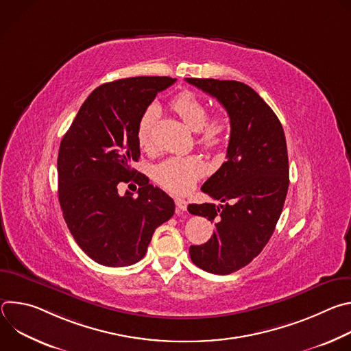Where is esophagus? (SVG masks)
<instances>
[{
  "label": "esophagus",
  "mask_w": 351,
  "mask_h": 351,
  "mask_svg": "<svg viewBox=\"0 0 351 351\" xmlns=\"http://www.w3.org/2000/svg\"><path fill=\"white\" fill-rule=\"evenodd\" d=\"M175 206H176L178 211H186L187 210V203H186V199H183V198H175Z\"/></svg>",
  "instance_id": "1"
}]
</instances>
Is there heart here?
I'll return each mask as SVG.
<instances>
[{"mask_svg":"<svg viewBox=\"0 0 351 351\" xmlns=\"http://www.w3.org/2000/svg\"><path fill=\"white\" fill-rule=\"evenodd\" d=\"M171 108L193 132H198V144L207 149H214L222 144L228 130V122L223 117L208 118L207 106L195 94L183 91L175 95ZM158 117V108L149 106L138 119L136 140L143 152L154 148L153 128ZM206 172V165L195 156L171 157L156 165L154 179L167 190L184 194L191 190L194 183Z\"/></svg>","mask_w":351,"mask_h":351,"instance_id":"obj_1","label":"heart"}]
</instances>
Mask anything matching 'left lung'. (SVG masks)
<instances>
[{"label": "left lung", "instance_id": "left-lung-1", "mask_svg": "<svg viewBox=\"0 0 351 351\" xmlns=\"http://www.w3.org/2000/svg\"><path fill=\"white\" fill-rule=\"evenodd\" d=\"M187 83L215 97L228 111L226 161L202 190L222 204H190L189 213L215 221L211 239L190 245L191 261L228 275L252 263L267 245L282 214L289 187L285 132L275 112L250 86L236 80Z\"/></svg>", "mask_w": 351, "mask_h": 351}]
</instances>
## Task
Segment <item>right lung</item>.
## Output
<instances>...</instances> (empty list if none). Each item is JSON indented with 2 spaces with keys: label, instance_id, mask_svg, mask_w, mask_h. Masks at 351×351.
Returning <instances> with one entry per match:
<instances>
[{
  "label": "right lung",
  "instance_id": "right-lung-1",
  "mask_svg": "<svg viewBox=\"0 0 351 351\" xmlns=\"http://www.w3.org/2000/svg\"><path fill=\"white\" fill-rule=\"evenodd\" d=\"M168 76H137L104 83L80 107L58 153V197L77 245L95 263L128 267L140 261L154 230L175 213L173 199L134 174L140 147L137 123L156 95L172 86ZM133 180L138 195L117 194Z\"/></svg>",
  "mask_w": 351,
  "mask_h": 351
}]
</instances>
